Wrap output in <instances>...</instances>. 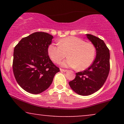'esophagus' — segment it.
Wrapping results in <instances>:
<instances>
[{
	"mask_svg": "<svg viewBox=\"0 0 124 124\" xmlns=\"http://www.w3.org/2000/svg\"><path fill=\"white\" fill-rule=\"evenodd\" d=\"M60 70L61 71V72H66L68 71V70H66V69H61Z\"/></svg>",
	"mask_w": 124,
	"mask_h": 124,
	"instance_id": "1",
	"label": "esophagus"
}]
</instances>
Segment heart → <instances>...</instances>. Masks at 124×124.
<instances>
[{
    "label": "heart",
    "instance_id": "heart-1",
    "mask_svg": "<svg viewBox=\"0 0 124 124\" xmlns=\"http://www.w3.org/2000/svg\"><path fill=\"white\" fill-rule=\"evenodd\" d=\"M58 44H51L48 49V55L55 63H60L66 57V53L69 58L62 62L63 67H78L79 70H82L93 62L96 51L92 43L76 37L69 36L61 39Z\"/></svg>",
    "mask_w": 124,
    "mask_h": 124
}]
</instances>
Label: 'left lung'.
I'll list each match as a JSON object with an SVG mask.
<instances>
[{
    "mask_svg": "<svg viewBox=\"0 0 124 124\" xmlns=\"http://www.w3.org/2000/svg\"><path fill=\"white\" fill-rule=\"evenodd\" d=\"M86 35L96 48V58L89 68L76 73L75 79L69 82L71 89L81 96H89L100 89L109 71V51L106 44L94 35Z\"/></svg>",
    "mask_w": 124,
    "mask_h": 124,
    "instance_id": "obj_1",
    "label": "left lung"
}]
</instances>
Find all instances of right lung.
I'll use <instances>...</instances> for the list:
<instances>
[{
    "label": "right lung",
    "mask_w": 124,
    "mask_h": 124,
    "mask_svg": "<svg viewBox=\"0 0 124 124\" xmlns=\"http://www.w3.org/2000/svg\"><path fill=\"white\" fill-rule=\"evenodd\" d=\"M53 36L35 32L19 41L14 49L13 70L17 82L28 93L39 94L52 83L59 68L48 56Z\"/></svg>",
    "instance_id": "obj_1"
}]
</instances>
